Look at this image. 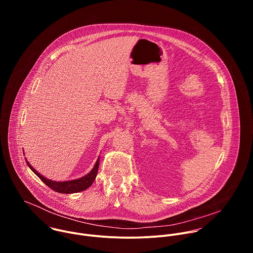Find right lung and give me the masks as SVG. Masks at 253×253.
Here are the masks:
<instances>
[{
  "label": "right lung",
  "mask_w": 253,
  "mask_h": 253,
  "mask_svg": "<svg viewBox=\"0 0 253 253\" xmlns=\"http://www.w3.org/2000/svg\"><path fill=\"white\" fill-rule=\"evenodd\" d=\"M99 161H100V157H98V159H97L94 167L92 168V170L89 173H87L86 175H84L80 178L73 179V180H67V181H54V180L48 179L45 176H43L42 174H40L26 159V162H27L28 166L30 167V169L36 175H37L47 186H49L51 189H53L56 192L64 193V194L77 193V192H81V191H84V190L88 189L93 184L94 180L96 179V176H97V173H98V168H99Z\"/></svg>",
  "instance_id": "add662e5"
}]
</instances>
